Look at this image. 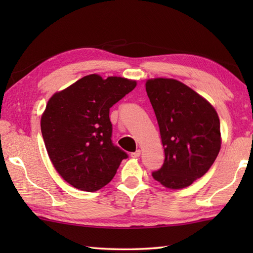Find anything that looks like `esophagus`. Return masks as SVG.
Returning <instances> with one entry per match:
<instances>
[{
    "label": "esophagus",
    "instance_id": "1",
    "mask_svg": "<svg viewBox=\"0 0 253 253\" xmlns=\"http://www.w3.org/2000/svg\"><path fill=\"white\" fill-rule=\"evenodd\" d=\"M132 158H137V157H139L140 156V151L139 149H137L136 152H134V153H131V155H130Z\"/></svg>",
    "mask_w": 253,
    "mask_h": 253
}]
</instances>
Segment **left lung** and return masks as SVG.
<instances>
[{
    "label": "left lung",
    "mask_w": 253,
    "mask_h": 253,
    "mask_svg": "<svg viewBox=\"0 0 253 253\" xmlns=\"http://www.w3.org/2000/svg\"><path fill=\"white\" fill-rule=\"evenodd\" d=\"M146 92L165 153L164 164L153 177L169 188L190 186L208 172L220 152L219 116L210 102L177 80L151 79Z\"/></svg>",
    "instance_id": "8db88e82"
}]
</instances>
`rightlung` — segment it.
<instances>
[{"label": "right lung", "instance_id": "right-lung-1", "mask_svg": "<svg viewBox=\"0 0 253 253\" xmlns=\"http://www.w3.org/2000/svg\"><path fill=\"white\" fill-rule=\"evenodd\" d=\"M136 87L121 77L89 75L54 93L41 117V132L57 172L76 188L95 192L116 174L127 153L111 140L109 109Z\"/></svg>", "mask_w": 253, "mask_h": 253}]
</instances>
